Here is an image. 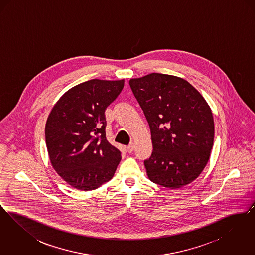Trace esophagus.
Listing matches in <instances>:
<instances>
[{
	"mask_svg": "<svg viewBox=\"0 0 255 255\" xmlns=\"http://www.w3.org/2000/svg\"><path fill=\"white\" fill-rule=\"evenodd\" d=\"M133 150H134V143L131 142L129 145L127 146V151H128L129 153H132Z\"/></svg>",
	"mask_w": 255,
	"mask_h": 255,
	"instance_id": "1",
	"label": "esophagus"
}]
</instances>
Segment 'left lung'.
<instances>
[{
	"label": "left lung",
	"instance_id": "left-lung-1",
	"mask_svg": "<svg viewBox=\"0 0 255 255\" xmlns=\"http://www.w3.org/2000/svg\"><path fill=\"white\" fill-rule=\"evenodd\" d=\"M149 124L153 152L144 160L149 179L171 189L193 182L209 159L214 122L205 98L186 80L162 73L131 79Z\"/></svg>",
	"mask_w": 255,
	"mask_h": 255
}]
</instances>
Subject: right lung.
I'll return each instance as SVG.
<instances>
[{"label":"right lung","mask_w":255,"mask_h":255,"mask_svg":"<svg viewBox=\"0 0 255 255\" xmlns=\"http://www.w3.org/2000/svg\"><path fill=\"white\" fill-rule=\"evenodd\" d=\"M124 80L93 79L58 100L46 124L49 159L64 181L89 191L114 176L122 159L106 138L105 110L119 97Z\"/></svg>","instance_id":"1"}]
</instances>
